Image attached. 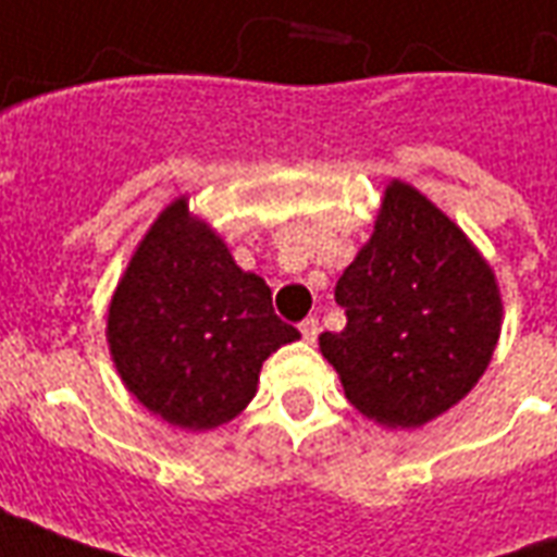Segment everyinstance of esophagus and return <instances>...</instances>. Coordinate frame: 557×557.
<instances>
[{"mask_svg":"<svg viewBox=\"0 0 557 557\" xmlns=\"http://www.w3.org/2000/svg\"><path fill=\"white\" fill-rule=\"evenodd\" d=\"M301 334H304V339H307V343H315V337H319V319H315V315L304 319Z\"/></svg>","mask_w":557,"mask_h":557,"instance_id":"obj_1","label":"esophagus"}]
</instances>
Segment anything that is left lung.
<instances>
[{
  "mask_svg": "<svg viewBox=\"0 0 557 557\" xmlns=\"http://www.w3.org/2000/svg\"><path fill=\"white\" fill-rule=\"evenodd\" d=\"M346 327L319 349L346 399L418 430L468 397L502 337V289L474 242L418 187L387 182L373 235L337 280Z\"/></svg>",
  "mask_w": 557,
  "mask_h": 557,
  "instance_id": "obj_1",
  "label": "left lung"
}]
</instances>
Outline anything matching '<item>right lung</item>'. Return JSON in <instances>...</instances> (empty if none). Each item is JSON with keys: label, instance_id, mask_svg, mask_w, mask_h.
Listing matches in <instances>:
<instances>
[{"label": "right lung", "instance_id": "right-lung-1", "mask_svg": "<svg viewBox=\"0 0 557 557\" xmlns=\"http://www.w3.org/2000/svg\"><path fill=\"white\" fill-rule=\"evenodd\" d=\"M301 339L271 289L178 196L148 226L107 310V346L139 406L190 432L218 430L256 397L262 363Z\"/></svg>", "mask_w": 557, "mask_h": 557}]
</instances>
